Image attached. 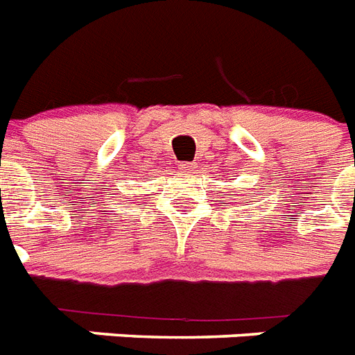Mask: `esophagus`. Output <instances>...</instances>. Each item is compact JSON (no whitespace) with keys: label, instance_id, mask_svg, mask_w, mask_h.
Instances as JSON below:
<instances>
[{"label":"esophagus","instance_id":"1","mask_svg":"<svg viewBox=\"0 0 355 355\" xmlns=\"http://www.w3.org/2000/svg\"><path fill=\"white\" fill-rule=\"evenodd\" d=\"M192 168H194V164H192V163H187V161L180 163V170H181V172H191Z\"/></svg>","mask_w":355,"mask_h":355}]
</instances>
